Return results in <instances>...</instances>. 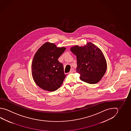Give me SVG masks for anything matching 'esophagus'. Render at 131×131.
I'll return each instance as SVG.
<instances>
[{"label":"esophagus","instance_id":"34e87169","mask_svg":"<svg viewBox=\"0 0 131 131\" xmlns=\"http://www.w3.org/2000/svg\"><path fill=\"white\" fill-rule=\"evenodd\" d=\"M74 69H70V71L69 72V73H74Z\"/></svg>","mask_w":131,"mask_h":131}]
</instances>
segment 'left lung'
<instances>
[{
	"mask_svg": "<svg viewBox=\"0 0 131 131\" xmlns=\"http://www.w3.org/2000/svg\"><path fill=\"white\" fill-rule=\"evenodd\" d=\"M70 50L77 56V72L80 79L89 84H96L101 80L107 69L106 60L101 49L91 42L83 46L75 45Z\"/></svg>",
	"mask_w": 131,
	"mask_h": 131,
	"instance_id": "left-lung-1",
	"label": "left lung"
}]
</instances>
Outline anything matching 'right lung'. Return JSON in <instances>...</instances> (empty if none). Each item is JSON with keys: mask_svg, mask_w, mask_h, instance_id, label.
Listing matches in <instances>:
<instances>
[{"mask_svg": "<svg viewBox=\"0 0 131 131\" xmlns=\"http://www.w3.org/2000/svg\"><path fill=\"white\" fill-rule=\"evenodd\" d=\"M65 49L64 47H57L54 43L46 42L35 54L31 65L32 77L43 90L54 91L62 84L67 75L58 59Z\"/></svg>", "mask_w": 131, "mask_h": 131, "instance_id": "add662e5", "label": "right lung"}]
</instances>
